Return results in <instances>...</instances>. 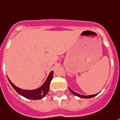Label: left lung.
I'll list each match as a JSON object with an SVG mask.
<instances>
[{
    "mask_svg": "<svg viewBox=\"0 0 120 120\" xmlns=\"http://www.w3.org/2000/svg\"><path fill=\"white\" fill-rule=\"evenodd\" d=\"M68 89H69V90H70V92L73 94L75 95L76 96H78L79 97V98H84V99H89V98H93V97L96 96H97V95L99 93H97V94H93V95H89V96H86V95H82V94H78V93H75V91H74L73 90H72L70 88V87H68Z\"/></svg>",
    "mask_w": 120,
    "mask_h": 120,
    "instance_id": "obj_1",
    "label": "left lung"
}]
</instances>
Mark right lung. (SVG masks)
Returning <instances> with one entry per match:
<instances>
[{
    "label": "right lung",
    "mask_w": 120,
    "mask_h": 120,
    "mask_svg": "<svg viewBox=\"0 0 120 120\" xmlns=\"http://www.w3.org/2000/svg\"><path fill=\"white\" fill-rule=\"evenodd\" d=\"M53 72L51 71L48 75L47 79H46L45 82L43 83V84L40 87L36 89H33V90H26V89H22L19 88L14 84L10 80L8 77H7V78H8V80L12 87L15 89V91L19 94L21 95L22 96L24 97L27 99H30L32 100H38V99H41L44 98L48 93L49 89H50V82L53 78Z\"/></svg>",
    "instance_id": "right-lung-1"
}]
</instances>
